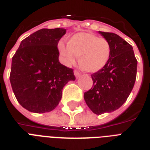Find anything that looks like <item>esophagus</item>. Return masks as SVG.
<instances>
[{
	"label": "esophagus",
	"mask_w": 150,
	"mask_h": 150,
	"mask_svg": "<svg viewBox=\"0 0 150 150\" xmlns=\"http://www.w3.org/2000/svg\"><path fill=\"white\" fill-rule=\"evenodd\" d=\"M74 74H75V77H76V78H79L80 76V75H81V73H80L79 71H78V70H75V71H74Z\"/></svg>",
	"instance_id": "esophagus-1"
}]
</instances>
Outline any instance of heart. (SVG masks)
<instances>
[{"instance_id":"heart-1","label":"heart","mask_w":150,"mask_h":150,"mask_svg":"<svg viewBox=\"0 0 150 150\" xmlns=\"http://www.w3.org/2000/svg\"><path fill=\"white\" fill-rule=\"evenodd\" d=\"M59 50L67 64H74L79 57V65L89 73L99 71L107 65L111 47L109 41L91 33H79L68 41V47L59 44Z\"/></svg>"}]
</instances>
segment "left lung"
Masks as SVG:
<instances>
[{"label":"left lung","instance_id":"obj_1","mask_svg":"<svg viewBox=\"0 0 150 150\" xmlns=\"http://www.w3.org/2000/svg\"><path fill=\"white\" fill-rule=\"evenodd\" d=\"M111 47L107 65L92 74L93 86L84 93L89 109L96 114L114 111L121 107L132 90L137 73V60L132 47L113 33L99 31Z\"/></svg>","mask_w":150,"mask_h":150}]
</instances>
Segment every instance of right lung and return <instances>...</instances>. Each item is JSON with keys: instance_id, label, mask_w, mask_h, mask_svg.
I'll return each instance as SVG.
<instances>
[{"instance_id": "obj_1", "label": "right lung", "mask_w": 150, "mask_h": 150, "mask_svg": "<svg viewBox=\"0 0 150 150\" xmlns=\"http://www.w3.org/2000/svg\"><path fill=\"white\" fill-rule=\"evenodd\" d=\"M65 29H42L21 42L11 61L10 82L18 102L29 111L50 112L58 105L63 87L75 81L73 69L59 61V40Z\"/></svg>"}]
</instances>
